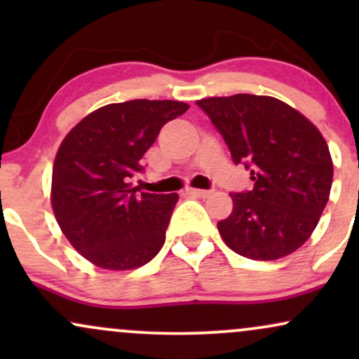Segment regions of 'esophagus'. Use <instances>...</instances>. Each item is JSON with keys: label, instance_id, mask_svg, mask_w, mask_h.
I'll use <instances>...</instances> for the list:
<instances>
[{"label": "esophagus", "instance_id": "34e87169", "mask_svg": "<svg viewBox=\"0 0 359 359\" xmlns=\"http://www.w3.org/2000/svg\"><path fill=\"white\" fill-rule=\"evenodd\" d=\"M185 194H189V196H196V197H209L212 194V191H209V189H185Z\"/></svg>", "mask_w": 359, "mask_h": 359}]
</instances>
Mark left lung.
Returning a JSON list of instances; mask_svg holds the SVG:
<instances>
[{"instance_id": "8db88e82", "label": "left lung", "mask_w": 359, "mask_h": 359, "mask_svg": "<svg viewBox=\"0 0 359 359\" xmlns=\"http://www.w3.org/2000/svg\"><path fill=\"white\" fill-rule=\"evenodd\" d=\"M197 106L255 182L231 194L233 212L217 222L221 238L251 259L294 253L316 229L331 192L332 160L320 131L270 96L208 97Z\"/></svg>"}]
</instances>
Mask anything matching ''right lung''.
<instances>
[{
  "label": "right lung",
  "mask_w": 359,
  "mask_h": 359,
  "mask_svg": "<svg viewBox=\"0 0 359 359\" xmlns=\"http://www.w3.org/2000/svg\"><path fill=\"white\" fill-rule=\"evenodd\" d=\"M180 101L133 100L102 106L64 138L52 170V208L62 233L86 259L106 270L145 265L165 243L177 194L131 185L143 155Z\"/></svg>",
  "instance_id": "right-lung-1"
}]
</instances>
